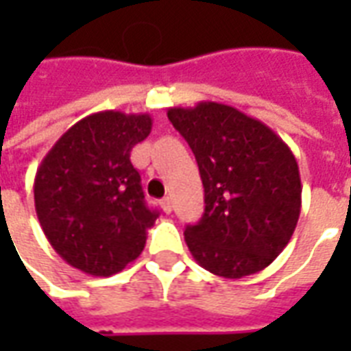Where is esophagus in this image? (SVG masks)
Listing matches in <instances>:
<instances>
[{
	"label": "esophagus",
	"instance_id": "esophagus-1",
	"mask_svg": "<svg viewBox=\"0 0 351 351\" xmlns=\"http://www.w3.org/2000/svg\"><path fill=\"white\" fill-rule=\"evenodd\" d=\"M161 208H163V213L165 214H169L173 210V201H171V197L161 199Z\"/></svg>",
	"mask_w": 351,
	"mask_h": 351
}]
</instances>
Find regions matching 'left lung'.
<instances>
[{
	"label": "left lung",
	"instance_id": "obj_1",
	"mask_svg": "<svg viewBox=\"0 0 351 351\" xmlns=\"http://www.w3.org/2000/svg\"><path fill=\"white\" fill-rule=\"evenodd\" d=\"M167 116L195 154L205 213L184 239L203 269L244 278L276 259L301 214V175L289 146L239 108L216 101L171 107Z\"/></svg>",
	"mask_w": 351,
	"mask_h": 351
}]
</instances>
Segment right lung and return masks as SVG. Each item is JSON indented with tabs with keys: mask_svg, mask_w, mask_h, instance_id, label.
<instances>
[{
	"mask_svg": "<svg viewBox=\"0 0 351 351\" xmlns=\"http://www.w3.org/2000/svg\"><path fill=\"white\" fill-rule=\"evenodd\" d=\"M152 130L146 112L101 110L71 125L43 158L35 213L58 256L92 276H110L145 250L158 218L148 208L131 148Z\"/></svg>",
	"mask_w": 351,
	"mask_h": 351,
	"instance_id": "1",
	"label": "right lung"
}]
</instances>
